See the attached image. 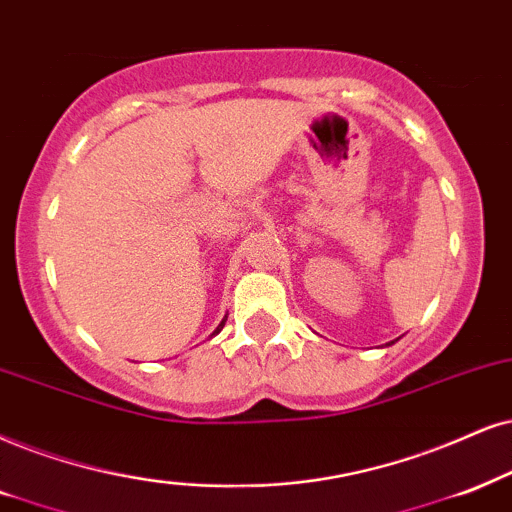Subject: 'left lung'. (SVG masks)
<instances>
[{"instance_id":"8db88e82","label":"left lung","mask_w":512,"mask_h":512,"mask_svg":"<svg viewBox=\"0 0 512 512\" xmlns=\"http://www.w3.org/2000/svg\"><path fill=\"white\" fill-rule=\"evenodd\" d=\"M390 345H392V342H390Z\"/></svg>"}]
</instances>
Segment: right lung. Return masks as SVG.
Masks as SVG:
<instances>
[{
	"instance_id": "right-lung-1",
	"label": "right lung",
	"mask_w": 512,
	"mask_h": 512,
	"mask_svg": "<svg viewBox=\"0 0 512 512\" xmlns=\"http://www.w3.org/2000/svg\"><path fill=\"white\" fill-rule=\"evenodd\" d=\"M224 323H226V316H224V319H222V323H219V326H217V331H215V333H212V335H217L219 331H222V328H224Z\"/></svg>"
}]
</instances>
